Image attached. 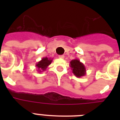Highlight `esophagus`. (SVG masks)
Masks as SVG:
<instances>
[{
  "mask_svg": "<svg viewBox=\"0 0 120 120\" xmlns=\"http://www.w3.org/2000/svg\"><path fill=\"white\" fill-rule=\"evenodd\" d=\"M58 57H59L60 58H62V59H63V58H65V56H64V55H59V56H58Z\"/></svg>",
  "mask_w": 120,
  "mask_h": 120,
  "instance_id": "esophagus-1",
  "label": "esophagus"
}]
</instances>
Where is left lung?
Returning a JSON list of instances; mask_svg holds the SVG:
<instances>
[{"instance_id": "obj_1", "label": "left lung", "mask_w": 120, "mask_h": 120, "mask_svg": "<svg viewBox=\"0 0 120 120\" xmlns=\"http://www.w3.org/2000/svg\"><path fill=\"white\" fill-rule=\"evenodd\" d=\"M70 67H71L73 74L78 78L83 77L86 75L85 67L78 58L71 60L70 62Z\"/></svg>"}]
</instances>
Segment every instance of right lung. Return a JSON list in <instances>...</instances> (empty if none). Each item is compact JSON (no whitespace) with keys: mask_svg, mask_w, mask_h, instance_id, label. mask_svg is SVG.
I'll return each mask as SVG.
<instances>
[{"mask_svg":"<svg viewBox=\"0 0 120 120\" xmlns=\"http://www.w3.org/2000/svg\"><path fill=\"white\" fill-rule=\"evenodd\" d=\"M52 60V58L51 59L50 58H48V57H43L41 58V60L37 62L35 65L37 68L38 69L37 71L38 72H41L46 70L47 68L51 64Z\"/></svg>","mask_w":120,"mask_h":120,"instance_id":"1","label":"right lung"}]
</instances>
